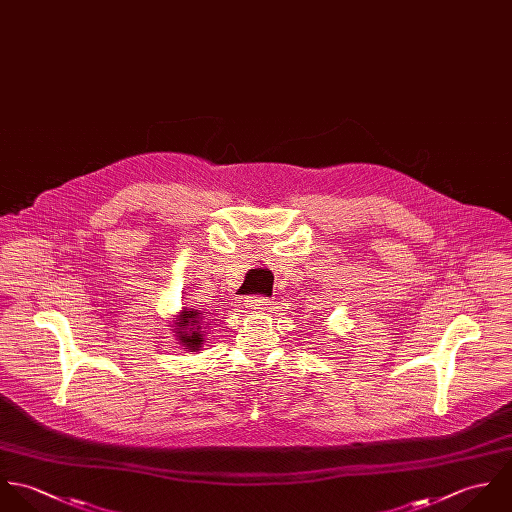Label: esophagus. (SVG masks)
Segmentation results:
<instances>
[{"label":"esophagus","mask_w":512,"mask_h":512,"mask_svg":"<svg viewBox=\"0 0 512 512\" xmlns=\"http://www.w3.org/2000/svg\"><path fill=\"white\" fill-rule=\"evenodd\" d=\"M245 307L249 312L265 314L271 308V301L267 297H249V301H245Z\"/></svg>","instance_id":"obj_1"}]
</instances>
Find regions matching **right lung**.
<instances>
[{"label": "right lung", "mask_w": 512, "mask_h": 512, "mask_svg": "<svg viewBox=\"0 0 512 512\" xmlns=\"http://www.w3.org/2000/svg\"><path fill=\"white\" fill-rule=\"evenodd\" d=\"M211 316H205L198 308H182L174 320V338L184 350L198 352L204 346L209 334Z\"/></svg>", "instance_id": "obj_1"}]
</instances>
